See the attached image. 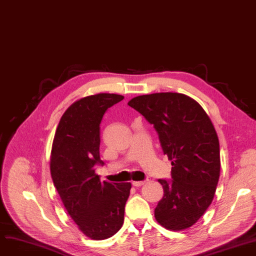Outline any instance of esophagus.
<instances>
[{"label": "esophagus", "mask_w": 256, "mask_h": 256, "mask_svg": "<svg viewBox=\"0 0 256 256\" xmlns=\"http://www.w3.org/2000/svg\"><path fill=\"white\" fill-rule=\"evenodd\" d=\"M145 182H146L145 180H142V182H132V184L135 186H143Z\"/></svg>", "instance_id": "esophagus-1"}]
</instances>
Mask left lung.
Returning <instances> with one entry per match:
<instances>
[{"mask_svg": "<svg viewBox=\"0 0 256 256\" xmlns=\"http://www.w3.org/2000/svg\"><path fill=\"white\" fill-rule=\"evenodd\" d=\"M128 104L142 114L158 134L171 160L172 180H158L164 196L154 217L166 230L194 225L214 199L220 176V146L212 120L195 100L176 92L146 94Z\"/></svg>", "mask_w": 256, "mask_h": 256, "instance_id": "left-lung-1", "label": "left lung"}]
</instances>
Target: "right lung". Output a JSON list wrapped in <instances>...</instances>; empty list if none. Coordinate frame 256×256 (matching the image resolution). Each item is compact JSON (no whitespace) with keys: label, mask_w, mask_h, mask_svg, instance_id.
I'll use <instances>...</instances> for the list:
<instances>
[{"label":"right lung","mask_w":256,"mask_h":256,"mask_svg":"<svg viewBox=\"0 0 256 256\" xmlns=\"http://www.w3.org/2000/svg\"><path fill=\"white\" fill-rule=\"evenodd\" d=\"M124 98L98 93L70 104L54 137L50 169L54 186L72 219L86 236L106 240L124 224L130 182H100L94 165L100 158V121L104 112Z\"/></svg>","instance_id":"add662e5"}]
</instances>
